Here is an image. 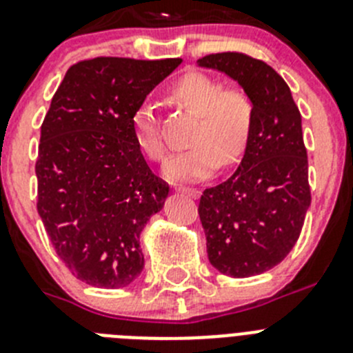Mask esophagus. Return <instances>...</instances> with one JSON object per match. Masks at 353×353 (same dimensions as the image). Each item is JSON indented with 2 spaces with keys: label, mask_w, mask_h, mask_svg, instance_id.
<instances>
[{
  "label": "esophagus",
  "mask_w": 353,
  "mask_h": 353,
  "mask_svg": "<svg viewBox=\"0 0 353 353\" xmlns=\"http://www.w3.org/2000/svg\"><path fill=\"white\" fill-rule=\"evenodd\" d=\"M174 190L180 194H185V196H190V198H198L199 196V190L194 189V187H183V185H176Z\"/></svg>",
  "instance_id": "34e87169"
}]
</instances>
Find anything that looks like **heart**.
<instances>
[{
  "label": "heart",
  "mask_w": 353,
  "mask_h": 353,
  "mask_svg": "<svg viewBox=\"0 0 353 353\" xmlns=\"http://www.w3.org/2000/svg\"><path fill=\"white\" fill-rule=\"evenodd\" d=\"M171 98L198 115L189 137V148L171 155L164 176L171 182L206 179L216 166L229 168L240 161L250 140L254 105L245 90L224 87L205 73H187L171 87ZM132 134L150 161H163L166 143L150 105H141L131 117Z\"/></svg>",
  "instance_id": "heart-1"
}]
</instances>
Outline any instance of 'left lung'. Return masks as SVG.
<instances>
[{
    "mask_svg": "<svg viewBox=\"0 0 353 353\" xmlns=\"http://www.w3.org/2000/svg\"><path fill=\"white\" fill-rule=\"evenodd\" d=\"M198 64L236 80L254 105L240 166L225 182L203 190L198 208L212 266L228 276H254L292 250L312 203L301 113L285 80L264 61L221 52Z\"/></svg>",
    "mask_w": 353,
    "mask_h": 353,
    "instance_id": "1",
    "label": "left lung"
}]
</instances>
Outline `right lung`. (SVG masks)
<instances>
[{"label": "right lung", "mask_w": 353, "mask_h": 353, "mask_svg": "<svg viewBox=\"0 0 353 353\" xmlns=\"http://www.w3.org/2000/svg\"><path fill=\"white\" fill-rule=\"evenodd\" d=\"M180 63L79 61L43 119L34 166L38 213L61 261L92 287H125L143 270L140 234L170 185L148 168L131 117Z\"/></svg>", "instance_id": "add662e5"}]
</instances>
